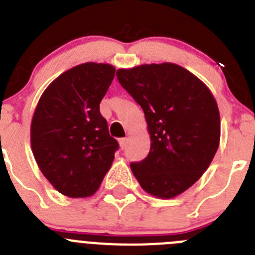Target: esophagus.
<instances>
[{"instance_id":"34e87169","label":"esophagus","mask_w":255,"mask_h":255,"mask_svg":"<svg viewBox=\"0 0 255 255\" xmlns=\"http://www.w3.org/2000/svg\"><path fill=\"white\" fill-rule=\"evenodd\" d=\"M119 143H120L121 149H124V148L126 147V144H128V138H121V139H119Z\"/></svg>"}]
</instances>
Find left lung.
<instances>
[{
    "instance_id": "1",
    "label": "left lung",
    "mask_w": 255,
    "mask_h": 255,
    "mask_svg": "<svg viewBox=\"0 0 255 255\" xmlns=\"http://www.w3.org/2000/svg\"><path fill=\"white\" fill-rule=\"evenodd\" d=\"M144 111L150 150L131 162L141 188L154 197L175 198L200 179L220 145V111L207 85L179 65H140L116 73Z\"/></svg>"
}]
</instances>
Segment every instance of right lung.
<instances>
[{
	"mask_svg": "<svg viewBox=\"0 0 255 255\" xmlns=\"http://www.w3.org/2000/svg\"><path fill=\"white\" fill-rule=\"evenodd\" d=\"M115 71L108 64L78 65L48 85L35 108L33 154L44 177L66 197L93 195L119 149L100 112Z\"/></svg>",
	"mask_w": 255,
	"mask_h": 255,
	"instance_id": "add662e5",
	"label": "right lung"
}]
</instances>
